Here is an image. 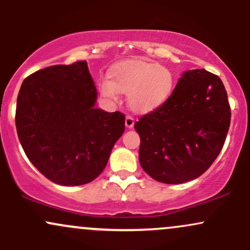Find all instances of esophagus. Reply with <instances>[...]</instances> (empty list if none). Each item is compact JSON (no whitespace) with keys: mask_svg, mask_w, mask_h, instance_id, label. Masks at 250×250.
<instances>
[{"mask_svg":"<svg viewBox=\"0 0 250 250\" xmlns=\"http://www.w3.org/2000/svg\"><path fill=\"white\" fill-rule=\"evenodd\" d=\"M134 117L130 116V115H127L125 116V127L131 129L134 127Z\"/></svg>","mask_w":250,"mask_h":250,"instance_id":"34e87169","label":"esophagus"}]
</instances>
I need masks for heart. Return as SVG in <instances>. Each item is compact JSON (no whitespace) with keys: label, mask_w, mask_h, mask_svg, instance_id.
I'll return each instance as SVG.
<instances>
[{"label":"heart","mask_w":250,"mask_h":250,"mask_svg":"<svg viewBox=\"0 0 250 250\" xmlns=\"http://www.w3.org/2000/svg\"><path fill=\"white\" fill-rule=\"evenodd\" d=\"M110 80L101 82L102 95L116 101L119 93L128 95V104L136 113H149L171 95L175 79L171 70L143 60H129L116 65Z\"/></svg>","instance_id":"heart-1"}]
</instances>
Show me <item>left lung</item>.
<instances>
[{
  "label": "left lung",
  "mask_w": 250,
  "mask_h": 250,
  "mask_svg": "<svg viewBox=\"0 0 250 250\" xmlns=\"http://www.w3.org/2000/svg\"><path fill=\"white\" fill-rule=\"evenodd\" d=\"M230 116L220 77L205 69L186 71L167 101L135 123L142 169L168 185L201 176L225 145Z\"/></svg>",
  "instance_id": "1"
}]
</instances>
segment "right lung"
Returning a JSON list of instances; mask_svg holds the SVG:
<instances>
[{
	"label": "right lung",
	"mask_w": 250,
	"mask_h": 250,
	"mask_svg": "<svg viewBox=\"0 0 250 250\" xmlns=\"http://www.w3.org/2000/svg\"><path fill=\"white\" fill-rule=\"evenodd\" d=\"M96 87L85 61L35 71L22 83L16 130L40 173L62 186L91 182L125 131V115L95 108Z\"/></svg>",
	"instance_id": "obj_1"
}]
</instances>
